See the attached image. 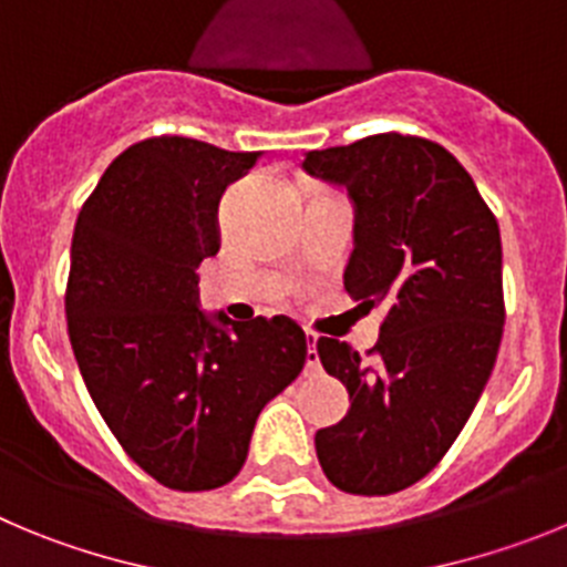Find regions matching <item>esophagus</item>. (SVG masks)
<instances>
[{"instance_id":"obj_1","label":"esophagus","mask_w":567,"mask_h":567,"mask_svg":"<svg viewBox=\"0 0 567 567\" xmlns=\"http://www.w3.org/2000/svg\"><path fill=\"white\" fill-rule=\"evenodd\" d=\"M305 339H308V364H305V372L313 375V372H319V353H316V341H319V336H316L313 330H305Z\"/></svg>"}]
</instances>
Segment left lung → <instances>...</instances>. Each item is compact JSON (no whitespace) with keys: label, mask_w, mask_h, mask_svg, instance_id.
<instances>
[{"label":"left lung","mask_w":567,"mask_h":567,"mask_svg":"<svg viewBox=\"0 0 567 567\" xmlns=\"http://www.w3.org/2000/svg\"><path fill=\"white\" fill-rule=\"evenodd\" d=\"M302 169L353 203L347 293L386 308L370 359L347 341H316L321 367L350 392L347 415L316 432V455L341 492H401L441 463L497 361V220L468 172L426 137L384 132L305 152Z\"/></svg>","instance_id":"8db88e82"}]
</instances>
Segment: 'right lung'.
Instances as JSON below:
<instances>
[{
    "instance_id": "add662e5",
    "label": "right lung",
    "mask_w": 567,
    "mask_h": 567,
    "mask_svg": "<svg viewBox=\"0 0 567 567\" xmlns=\"http://www.w3.org/2000/svg\"><path fill=\"white\" fill-rule=\"evenodd\" d=\"M254 163L257 152L150 137L110 163L75 220L64 310L81 379L126 455L177 492L234 481L262 406L308 359L288 316L200 310L217 206Z\"/></svg>"
}]
</instances>
